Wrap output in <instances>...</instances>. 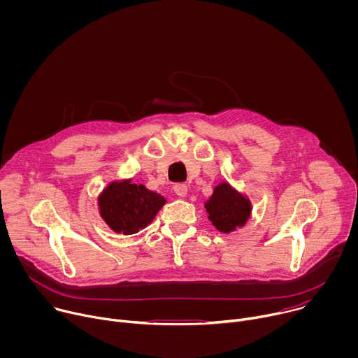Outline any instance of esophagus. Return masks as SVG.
Returning a JSON list of instances; mask_svg holds the SVG:
<instances>
[{"label": "esophagus", "mask_w": 358, "mask_h": 358, "mask_svg": "<svg viewBox=\"0 0 358 358\" xmlns=\"http://www.w3.org/2000/svg\"><path fill=\"white\" fill-rule=\"evenodd\" d=\"M174 192L178 195V196H185L187 192H188V187L182 182H178L174 185Z\"/></svg>", "instance_id": "34e87169"}]
</instances>
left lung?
<instances>
[{"instance_id":"8db88e82","label":"left lung","mask_w":358,"mask_h":358,"mask_svg":"<svg viewBox=\"0 0 358 358\" xmlns=\"http://www.w3.org/2000/svg\"><path fill=\"white\" fill-rule=\"evenodd\" d=\"M206 210L213 225L221 232H231L243 227L250 215V201L235 191L228 182L214 188L211 198L206 202Z\"/></svg>"}]
</instances>
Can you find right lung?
Here are the masks:
<instances>
[{"label": "right lung", "mask_w": 358, "mask_h": 358, "mask_svg": "<svg viewBox=\"0 0 358 358\" xmlns=\"http://www.w3.org/2000/svg\"><path fill=\"white\" fill-rule=\"evenodd\" d=\"M166 199L130 180L110 182L99 195L101 218L116 232L130 235L155 220Z\"/></svg>", "instance_id": "1"}]
</instances>
